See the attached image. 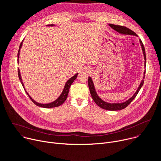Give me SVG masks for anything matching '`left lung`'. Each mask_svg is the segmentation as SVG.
I'll return each mask as SVG.
<instances>
[{"instance_id":"left-lung-1","label":"left lung","mask_w":161,"mask_h":161,"mask_svg":"<svg viewBox=\"0 0 161 161\" xmlns=\"http://www.w3.org/2000/svg\"><path fill=\"white\" fill-rule=\"evenodd\" d=\"M109 25L113 29L117 31L119 33H120L121 34L132 35V36H137L135 32H134L132 31H131L130 29H128V28H127L125 27L120 26V25H113V24H109ZM139 40H140V45H141V47H142V52H143V56H144V60H145L144 65H145V67H146L145 50L144 46H143V44L142 40L141 39H139ZM145 74V70L144 71V73H143L144 76H143V80L141 81L138 88H137V89L136 92L134 93V94L130 99H129L127 101H125L124 103H109L105 102L102 99H101L99 97V96L97 95V92H96V90L95 88V86H94V82L92 81V79L91 78L90 76H89L88 77V87H89V90H90V92L91 96H92V97L94 101L100 108H103L104 109L109 110V111H117V110L123 109L125 108H126L132 101V100L136 97L137 94H138L140 90L142 87V86L143 85V83H144Z\"/></svg>"}]
</instances>
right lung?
Wrapping results in <instances>:
<instances>
[{
	"label": "right lung",
	"instance_id": "obj_1",
	"mask_svg": "<svg viewBox=\"0 0 161 161\" xmlns=\"http://www.w3.org/2000/svg\"><path fill=\"white\" fill-rule=\"evenodd\" d=\"M48 27H53V26H55V25L53 24H51V25H47ZM23 41H24V40L22 41V42H21L20 45H19V50H18V63H19V52H20V49L22 47V44H23ZM78 73H76L75 75H74L73 77H71V78L69 79L67 82L65 83V86H64V88L61 94L60 95V96L55 100L53 102H52L50 103H48V104H41V103H39L37 102H36V101H34L31 96L30 95L28 94L27 92L26 91V90L25 89V87H24V83H23L22 81V79H21V74H20V71L18 69V77H19V81L21 83V85L22 86H24L25 90V92L27 93V94L29 96V97H30V99L32 100V101L36 104L37 105V106H39V107H42V108H55V107H58L59 106H60L61 104H62L64 101L66 100L67 97V96H68V93H69V88L71 86V85H72V83L74 82V81L76 79L77 76H78Z\"/></svg>",
	"mask_w": 161,
	"mask_h": 161
}]
</instances>
